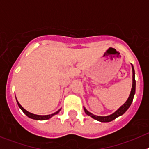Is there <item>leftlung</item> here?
<instances>
[{
    "mask_svg": "<svg viewBox=\"0 0 149 149\" xmlns=\"http://www.w3.org/2000/svg\"><path fill=\"white\" fill-rule=\"evenodd\" d=\"M131 67H132V72H133V84H132V88H131V93L129 95V97L127 98V101H125V103L122 104V106L119 107L118 110H116V112H114L113 113L110 114L109 116H96L93 114L92 113L88 111L85 107H84V111L86 113V115L89 116H91L93 119H95V120L98 121V122H111V121L114 120L115 119H116L117 117L123 115L126 111H127V109L130 107L131 106V103H132L133 99H134V96L135 95V90H136V81H135V72H134V68L133 65L131 64Z\"/></svg>",
    "mask_w": 149,
    "mask_h": 149,
    "instance_id": "8db88e82",
    "label": "left lung"
}]
</instances>
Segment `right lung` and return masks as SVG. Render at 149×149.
Segmentation results:
<instances>
[{"label":"right lung","instance_id":"add662e5","mask_svg":"<svg viewBox=\"0 0 149 149\" xmlns=\"http://www.w3.org/2000/svg\"><path fill=\"white\" fill-rule=\"evenodd\" d=\"M16 101H17V104H18V107H19V108L21 109V110L23 111V113L24 114H25L27 116H28L29 118H30V119H35V120H47V119H51V117L53 116L56 115V114H57L59 113V112L61 110V109H60V110H58V111L55 112L53 114H50V115H45V116H41V115H36V114H33V113H30V112L27 111V110H25V109L24 108V107H22V105L18 103V100L16 99Z\"/></svg>","mask_w":149,"mask_h":149}]
</instances>
